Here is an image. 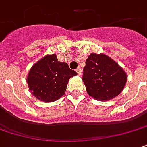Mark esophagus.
<instances>
[{
    "instance_id": "1",
    "label": "esophagus",
    "mask_w": 147,
    "mask_h": 147,
    "mask_svg": "<svg viewBox=\"0 0 147 147\" xmlns=\"http://www.w3.org/2000/svg\"><path fill=\"white\" fill-rule=\"evenodd\" d=\"M76 72L78 73L79 76H81V75H82V69H81L80 68H78L76 69Z\"/></svg>"
}]
</instances>
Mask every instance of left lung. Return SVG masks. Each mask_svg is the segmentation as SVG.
Returning <instances> with one entry per match:
<instances>
[{"instance_id": "8db88e82", "label": "left lung", "mask_w": 147, "mask_h": 147, "mask_svg": "<svg viewBox=\"0 0 147 147\" xmlns=\"http://www.w3.org/2000/svg\"><path fill=\"white\" fill-rule=\"evenodd\" d=\"M82 81L88 94L97 100H110L123 90L127 75L104 54H90L83 68Z\"/></svg>"}]
</instances>
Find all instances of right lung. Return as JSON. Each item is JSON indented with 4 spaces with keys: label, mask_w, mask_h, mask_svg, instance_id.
<instances>
[{
    "label": "right lung",
    "mask_w": 147,
    "mask_h": 147,
    "mask_svg": "<svg viewBox=\"0 0 147 147\" xmlns=\"http://www.w3.org/2000/svg\"><path fill=\"white\" fill-rule=\"evenodd\" d=\"M76 75L67 63L60 62L56 54L46 55L32 65L27 83L32 95L39 100L48 103L61 98L69 79Z\"/></svg>",
    "instance_id": "add662e5"
}]
</instances>
